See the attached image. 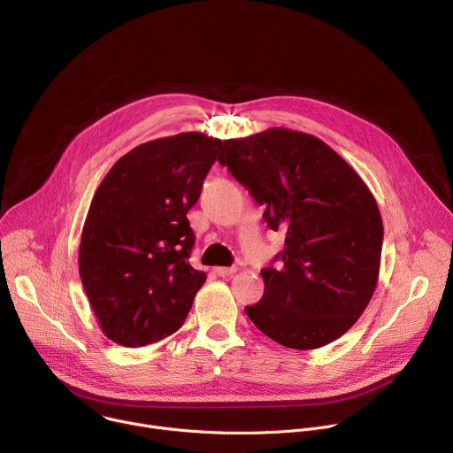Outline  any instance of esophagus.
Returning a JSON list of instances; mask_svg holds the SVG:
<instances>
[{"label":"esophagus","instance_id":"esophagus-1","mask_svg":"<svg viewBox=\"0 0 453 453\" xmlns=\"http://www.w3.org/2000/svg\"><path fill=\"white\" fill-rule=\"evenodd\" d=\"M215 273H217L219 276L226 278V276H233V274L236 273V267H217Z\"/></svg>","mask_w":453,"mask_h":453}]
</instances>
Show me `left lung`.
I'll return each mask as SVG.
<instances>
[{"mask_svg":"<svg viewBox=\"0 0 453 453\" xmlns=\"http://www.w3.org/2000/svg\"><path fill=\"white\" fill-rule=\"evenodd\" d=\"M219 161L265 206L269 227L285 231L280 264L262 271L265 292L247 317L292 349L342 337L380 274L383 224L367 184L325 142L283 127L226 140Z\"/></svg>","mask_w":453,"mask_h":453,"instance_id":"8db88e82","label":"left lung"}]
</instances>
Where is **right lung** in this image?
Listing matches in <instances>:
<instances>
[{"label": "right lung", "instance_id": "obj_1", "mask_svg": "<svg viewBox=\"0 0 453 453\" xmlns=\"http://www.w3.org/2000/svg\"><path fill=\"white\" fill-rule=\"evenodd\" d=\"M226 142L180 133L119 157L95 191L81 238L79 273L107 339L125 348L177 332L206 281L189 252L188 211Z\"/></svg>", "mask_w": 453, "mask_h": 453}]
</instances>
